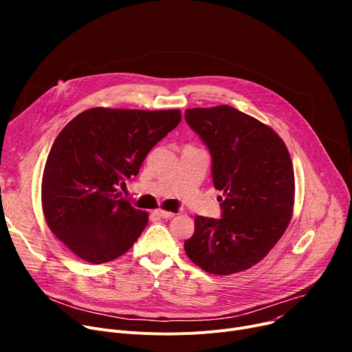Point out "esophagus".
Here are the masks:
<instances>
[{
    "mask_svg": "<svg viewBox=\"0 0 352 352\" xmlns=\"http://www.w3.org/2000/svg\"><path fill=\"white\" fill-rule=\"evenodd\" d=\"M155 212H157V215H158V217H161V218H165V219L173 218V217L175 215V214H174V212H171V211H164V210H157Z\"/></svg>",
    "mask_w": 352,
    "mask_h": 352,
    "instance_id": "34e87169",
    "label": "esophagus"
}]
</instances>
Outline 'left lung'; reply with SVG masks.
Wrapping results in <instances>:
<instances>
[{
    "instance_id": "obj_1",
    "label": "left lung",
    "mask_w": 352,
    "mask_h": 352,
    "mask_svg": "<svg viewBox=\"0 0 352 352\" xmlns=\"http://www.w3.org/2000/svg\"><path fill=\"white\" fill-rule=\"evenodd\" d=\"M186 121L208 148L221 218L195 217L184 243L190 260L230 275L260 263L285 232L294 207V168L272 128L230 105L186 109Z\"/></svg>"
}]
</instances>
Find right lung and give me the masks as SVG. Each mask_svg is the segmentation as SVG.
I'll return each instance as SVG.
<instances>
[{"instance_id":"obj_1","label":"right lung","mask_w":352,"mask_h":352,"mask_svg":"<svg viewBox=\"0 0 352 352\" xmlns=\"http://www.w3.org/2000/svg\"><path fill=\"white\" fill-rule=\"evenodd\" d=\"M179 121V109L98 107L55 138L43 174V211L50 230L81 260L113 261L137 241L148 214L121 198L118 187Z\"/></svg>"}]
</instances>
